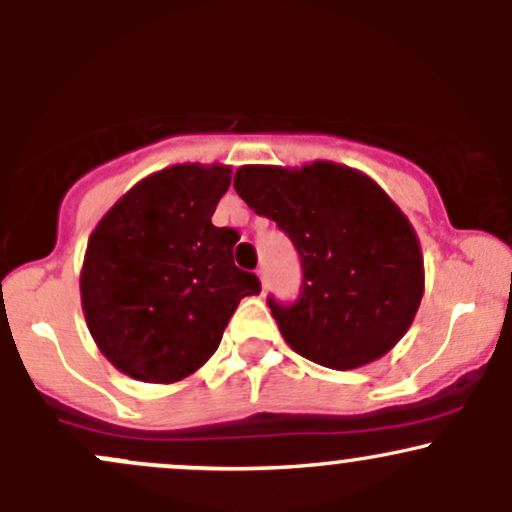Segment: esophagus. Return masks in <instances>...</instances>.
<instances>
[{"mask_svg": "<svg viewBox=\"0 0 512 512\" xmlns=\"http://www.w3.org/2000/svg\"><path fill=\"white\" fill-rule=\"evenodd\" d=\"M257 276H260V281H262V289L267 291V286H269V276H267V269H257Z\"/></svg>", "mask_w": 512, "mask_h": 512, "instance_id": "obj_1", "label": "esophagus"}]
</instances>
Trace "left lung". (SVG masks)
Returning a JSON list of instances; mask_svg holds the SVG:
<instances>
[{
    "mask_svg": "<svg viewBox=\"0 0 512 512\" xmlns=\"http://www.w3.org/2000/svg\"><path fill=\"white\" fill-rule=\"evenodd\" d=\"M233 187L276 221L303 267L301 296L267 298L286 344L325 368H361L385 356L424 296V255L407 216L354 168L243 166Z\"/></svg>",
    "mask_w": 512,
    "mask_h": 512,
    "instance_id": "left-lung-1",
    "label": "left lung"
}]
</instances>
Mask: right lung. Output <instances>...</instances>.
Returning a JSON list of instances; mask_svg holds the SVG:
<instances>
[{
  "label": "right lung",
  "mask_w": 512,
  "mask_h": 512,
  "mask_svg": "<svg viewBox=\"0 0 512 512\" xmlns=\"http://www.w3.org/2000/svg\"><path fill=\"white\" fill-rule=\"evenodd\" d=\"M228 166L149 175L98 221L81 269V308L98 349L144 383H178L219 349L260 279L233 264L238 233L211 223Z\"/></svg>",
  "instance_id": "add662e5"
}]
</instances>
